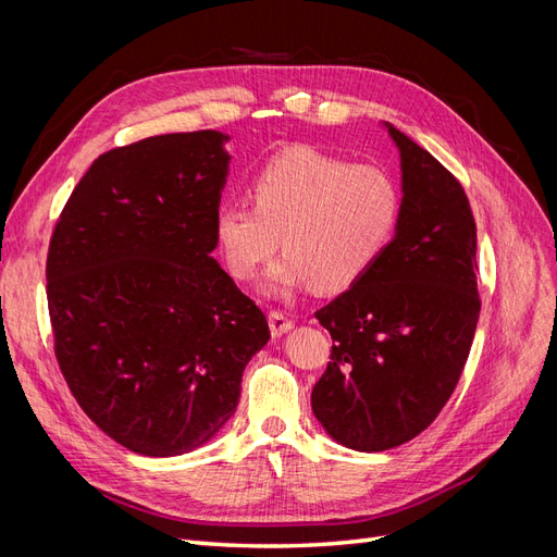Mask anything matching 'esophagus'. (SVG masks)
I'll use <instances>...</instances> for the list:
<instances>
[{
  "instance_id": "1",
  "label": "esophagus",
  "mask_w": 557,
  "mask_h": 557,
  "mask_svg": "<svg viewBox=\"0 0 557 557\" xmlns=\"http://www.w3.org/2000/svg\"><path fill=\"white\" fill-rule=\"evenodd\" d=\"M269 327H272L274 336H281V334H285V332L293 327V320L288 318V313H285V311L274 309L272 313H269Z\"/></svg>"
}]
</instances>
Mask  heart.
I'll use <instances>...</instances> for the list:
<instances>
[{
	"label": "heart",
	"mask_w": 557,
	"mask_h": 557,
	"mask_svg": "<svg viewBox=\"0 0 557 557\" xmlns=\"http://www.w3.org/2000/svg\"><path fill=\"white\" fill-rule=\"evenodd\" d=\"M252 207L230 205L215 215V242L225 269L256 278L281 240L288 250L267 283L288 295L318 283L346 290L393 244L404 197L397 178L379 164H350L311 146L269 158L248 185Z\"/></svg>",
	"instance_id": "heart-1"
}]
</instances>
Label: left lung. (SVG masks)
<instances>
[{"label":"left lung","mask_w":557,"mask_h":557,"mask_svg":"<svg viewBox=\"0 0 557 557\" xmlns=\"http://www.w3.org/2000/svg\"><path fill=\"white\" fill-rule=\"evenodd\" d=\"M387 132L401 156L397 234L358 283L315 311L332 350L311 409L332 440L367 453L432 425L460 381L481 311L465 188L407 134Z\"/></svg>","instance_id":"left-lung-1"}]
</instances>
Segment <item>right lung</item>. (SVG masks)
I'll use <instances>...</instances> for the list:
<instances>
[{
	"mask_svg": "<svg viewBox=\"0 0 557 557\" xmlns=\"http://www.w3.org/2000/svg\"><path fill=\"white\" fill-rule=\"evenodd\" d=\"M225 141L199 129L111 148L48 246L60 372L99 430L150 458L207 444L269 342L260 307L211 258Z\"/></svg>",
	"mask_w": 557,
	"mask_h": 557,
	"instance_id": "right-lung-1",
	"label": "right lung"
}]
</instances>
